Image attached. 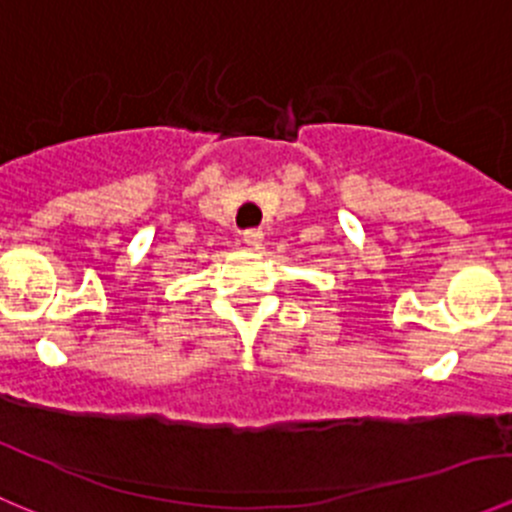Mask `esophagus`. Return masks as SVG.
Returning <instances> with one entry per match:
<instances>
[{
  "label": "esophagus",
  "mask_w": 512,
  "mask_h": 512,
  "mask_svg": "<svg viewBox=\"0 0 512 512\" xmlns=\"http://www.w3.org/2000/svg\"><path fill=\"white\" fill-rule=\"evenodd\" d=\"M244 244L251 246V249H258V246L263 244V231L261 229L244 231Z\"/></svg>",
  "instance_id": "esophagus-1"
}]
</instances>
